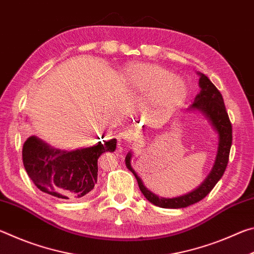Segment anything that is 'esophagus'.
I'll return each instance as SVG.
<instances>
[{
    "label": "esophagus",
    "mask_w": 254,
    "mask_h": 254,
    "mask_svg": "<svg viewBox=\"0 0 254 254\" xmlns=\"http://www.w3.org/2000/svg\"><path fill=\"white\" fill-rule=\"evenodd\" d=\"M121 136H122V139L126 141V142L132 143L133 141H135L137 139V132L132 130V128H127V130L122 131Z\"/></svg>",
    "instance_id": "34e87169"
}]
</instances>
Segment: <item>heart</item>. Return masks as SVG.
I'll list each match as a JSON object with an SVG mask.
<instances>
[{
  "label": "heart",
  "mask_w": 254,
  "mask_h": 254,
  "mask_svg": "<svg viewBox=\"0 0 254 254\" xmlns=\"http://www.w3.org/2000/svg\"><path fill=\"white\" fill-rule=\"evenodd\" d=\"M123 78L127 88L134 95L150 96V109L158 113H171L187 100L186 81L163 66L131 64L124 68Z\"/></svg>",
  "instance_id": "obj_1"
}]
</instances>
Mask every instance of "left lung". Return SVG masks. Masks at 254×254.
Instances as JSON below:
<instances>
[{"instance_id":"left-lung-1","label":"left lung","mask_w":254,"mask_h":254,"mask_svg":"<svg viewBox=\"0 0 254 254\" xmlns=\"http://www.w3.org/2000/svg\"><path fill=\"white\" fill-rule=\"evenodd\" d=\"M199 76V88L200 91L197 94L194 103L189 107V111H197L209 122L210 127L217 134V151L212 170L209 171L207 177L204 179L198 187L194 190L187 192V194L173 197V198H166V197L158 196L150 191L144 186L139 176L133 170L131 166L132 152L130 151L126 157L127 168L134 175L137 185L141 192L150 203L159 206L162 208H185L199 200L205 198L210 190L217 184L218 180L222 178L223 174L226 169L227 162H229L230 150L232 145V126L227 115V112L224 105V101L218 89L215 87L214 84L201 72H197Z\"/></svg>"}]
</instances>
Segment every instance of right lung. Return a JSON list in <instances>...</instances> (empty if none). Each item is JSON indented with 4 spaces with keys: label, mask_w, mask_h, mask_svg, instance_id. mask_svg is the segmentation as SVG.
I'll return each mask as SVG.
<instances>
[{
    "label": "right lung",
    "mask_w": 254,
    "mask_h": 254,
    "mask_svg": "<svg viewBox=\"0 0 254 254\" xmlns=\"http://www.w3.org/2000/svg\"><path fill=\"white\" fill-rule=\"evenodd\" d=\"M117 149V139L98 141L93 147L62 150L36 135L23 143V166L33 184L58 199L75 200L87 196L97 183V160Z\"/></svg>",
    "instance_id": "1"
}]
</instances>
